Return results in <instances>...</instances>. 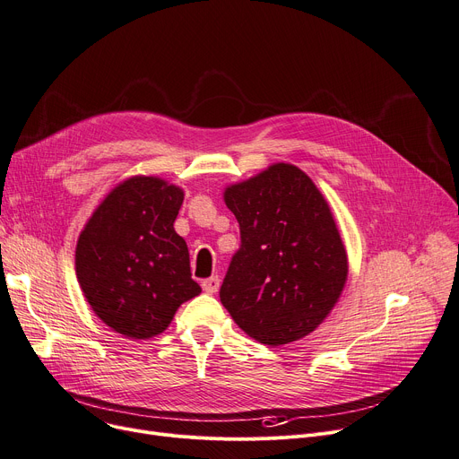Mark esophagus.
<instances>
[{"instance_id": "esophagus-1", "label": "esophagus", "mask_w": 459, "mask_h": 459, "mask_svg": "<svg viewBox=\"0 0 459 459\" xmlns=\"http://www.w3.org/2000/svg\"><path fill=\"white\" fill-rule=\"evenodd\" d=\"M201 288L206 291V293H216L220 290V279L218 277H210V279H204L201 282Z\"/></svg>"}]
</instances>
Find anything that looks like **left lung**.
I'll return each mask as SVG.
<instances>
[{"mask_svg": "<svg viewBox=\"0 0 459 459\" xmlns=\"http://www.w3.org/2000/svg\"><path fill=\"white\" fill-rule=\"evenodd\" d=\"M241 246L220 290L236 325L279 347L314 332L347 282V253L330 206L293 164H273L223 194Z\"/></svg>", "mask_w": 459, "mask_h": 459, "instance_id": "8db88e82", "label": "left lung"}]
</instances>
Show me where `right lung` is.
I'll list each match as a JSON object with an SVG mask.
<instances>
[{"label": "right lung", "instance_id": "right-lung-1", "mask_svg": "<svg viewBox=\"0 0 459 459\" xmlns=\"http://www.w3.org/2000/svg\"><path fill=\"white\" fill-rule=\"evenodd\" d=\"M185 192L159 177H131L101 201L77 239L75 273L94 314L114 332L149 340L201 293L173 223Z\"/></svg>", "mask_w": 459, "mask_h": 459}]
</instances>
